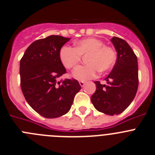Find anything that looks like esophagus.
<instances>
[{
	"label": "esophagus",
	"instance_id": "esophagus-1",
	"mask_svg": "<svg viewBox=\"0 0 155 155\" xmlns=\"http://www.w3.org/2000/svg\"><path fill=\"white\" fill-rule=\"evenodd\" d=\"M79 84H80V85L81 86V87H84V84H85V82H84V81H79Z\"/></svg>",
	"mask_w": 155,
	"mask_h": 155
}]
</instances>
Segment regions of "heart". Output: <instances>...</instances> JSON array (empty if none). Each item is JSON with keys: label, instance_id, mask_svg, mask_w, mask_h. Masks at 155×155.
<instances>
[{"label": "heart", "instance_id": "heart-1", "mask_svg": "<svg viewBox=\"0 0 155 155\" xmlns=\"http://www.w3.org/2000/svg\"><path fill=\"white\" fill-rule=\"evenodd\" d=\"M60 60L68 70L74 69L85 57L87 65L81 66L73 72L77 80L84 81L97 77L98 71L105 73L113 68L116 61V52L113 46L104 45L101 39L87 38L77 41L74 48L64 46L59 53Z\"/></svg>", "mask_w": 155, "mask_h": 155}]
</instances>
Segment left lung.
<instances>
[{
	"instance_id": "left-lung-1",
	"label": "left lung",
	"mask_w": 155,
	"mask_h": 155,
	"mask_svg": "<svg viewBox=\"0 0 155 155\" xmlns=\"http://www.w3.org/2000/svg\"><path fill=\"white\" fill-rule=\"evenodd\" d=\"M111 41L117 52V60L105 78L107 84L94 81L96 91L91 101L94 108L105 114H120L130 105L138 88V65L136 54L124 39L113 36Z\"/></svg>"
}]
</instances>
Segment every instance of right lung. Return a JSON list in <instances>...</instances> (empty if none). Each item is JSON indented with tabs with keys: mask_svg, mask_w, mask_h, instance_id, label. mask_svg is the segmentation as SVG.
<instances>
[{
	"mask_svg": "<svg viewBox=\"0 0 155 155\" xmlns=\"http://www.w3.org/2000/svg\"><path fill=\"white\" fill-rule=\"evenodd\" d=\"M70 40L61 35L38 39L28 46L20 61L21 88L34 110L46 118L68 113L81 85L75 79L58 81L67 73L59 53Z\"/></svg>",
	"mask_w": 155,
	"mask_h": 155,
	"instance_id": "1",
	"label": "right lung"
}]
</instances>
